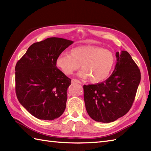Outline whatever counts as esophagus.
<instances>
[{"mask_svg": "<svg viewBox=\"0 0 151 151\" xmlns=\"http://www.w3.org/2000/svg\"><path fill=\"white\" fill-rule=\"evenodd\" d=\"M71 83H79V84H81V82H80L77 79L73 78L71 80Z\"/></svg>", "mask_w": 151, "mask_h": 151, "instance_id": "obj_1", "label": "esophagus"}]
</instances>
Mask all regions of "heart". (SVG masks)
I'll return each mask as SVG.
<instances>
[{"mask_svg": "<svg viewBox=\"0 0 151 151\" xmlns=\"http://www.w3.org/2000/svg\"><path fill=\"white\" fill-rule=\"evenodd\" d=\"M115 62V56L110 50L95 45H82L73 48L70 54H60L56 65L65 75H72L81 66L80 77L90 78L92 83L97 84L108 77Z\"/></svg>", "mask_w": 151, "mask_h": 151, "instance_id": "b5f03b06", "label": "heart"}]
</instances>
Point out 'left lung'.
Segmentation results:
<instances>
[{
    "label": "left lung",
    "instance_id": "obj_1",
    "mask_svg": "<svg viewBox=\"0 0 151 151\" xmlns=\"http://www.w3.org/2000/svg\"><path fill=\"white\" fill-rule=\"evenodd\" d=\"M117 63L104 82L84 86L88 115L95 121L111 123L126 114L132 106L141 81V73L130 54L116 52Z\"/></svg>",
    "mask_w": 151,
    "mask_h": 151
}]
</instances>
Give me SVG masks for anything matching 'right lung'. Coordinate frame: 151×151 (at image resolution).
<instances>
[{
	"label": "right lung",
	"mask_w": 151,
	"mask_h": 151,
	"mask_svg": "<svg viewBox=\"0 0 151 151\" xmlns=\"http://www.w3.org/2000/svg\"><path fill=\"white\" fill-rule=\"evenodd\" d=\"M73 41L49 37L34 43L15 65V91L19 102L35 117L54 120L65 111L70 80L56 60Z\"/></svg>",
	"instance_id": "right-lung-1"
}]
</instances>
